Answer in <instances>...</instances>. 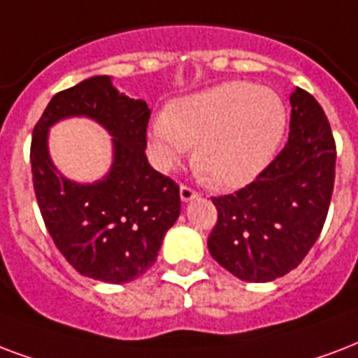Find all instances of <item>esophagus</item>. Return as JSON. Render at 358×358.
I'll use <instances>...</instances> for the list:
<instances>
[{
  "instance_id": "34e87169",
  "label": "esophagus",
  "mask_w": 358,
  "mask_h": 358,
  "mask_svg": "<svg viewBox=\"0 0 358 358\" xmlns=\"http://www.w3.org/2000/svg\"><path fill=\"white\" fill-rule=\"evenodd\" d=\"M201 193H199L197 189H193L191 185H182L180 187V199H182V203H187V201H191V199L199 197Z\"/></svg>"
}]
</instances>
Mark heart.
<instances>
[{
  "label": "heart",
  "mask_w": 358,
  "mask_h": 358,
  "mask_svg": "<svg viewBox=\"0 0 358 358\" xmlns=\"http://www.w3.org/2000/svg\"><path fill=\"white\" fill-rule=\"evenodd\" d=\"M285 122L274 92L253 82H223L174 101L167 116L152 124L150 146L163 167H173L197 144V173L217 187H240L268 165Z\"/></svg>",
  "instance_id": "obj_1"
}]
</instances>
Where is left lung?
I'll list each match as a JSON object with an SVG mask.
<instances>
[{
    "label": "left lung",
    "instance_id": "obj_1",
    "mask_svg": "<svg viewBox=\"0 0 358 358\" xmlns=\"http://www.w3.org/2000/svg\"><path fill=\"white\" fill-rule=\"evenodd\" d=\"M289 138L242 189L212 197L217 222L210 255L245 282H272L296 268L321 234L336 171L327 114L306 90L291 94Z\"/></svg>",
    "mask_w": 358,
    "mask_h": 358
}]
</instances>
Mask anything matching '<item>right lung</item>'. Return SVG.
<instances>
[{
    "label": "right lung",
    "instance_id": "add662e5",
    "mask_svg": "<svg viewBox=\"0 0 358 358\" xmlns=\"http://www.w3.org/2000/svg\"><path fill=\"white\" fill-rule=\"evenodd\" d=\"M152 110L118 94L108 76L58 92L31 136V174L41 215L59 253L82 276L127 283L155 263L163 236L180 215V185L146 159ZM88 115L115 136V163L101 182L75 185L55 173L45 150L48 127Z\"/></svg>",
    "mask_w": 358,
    "mask_h": 358
}]
</instances>
